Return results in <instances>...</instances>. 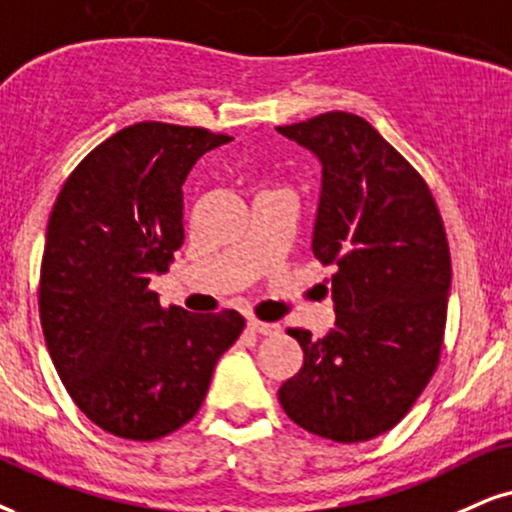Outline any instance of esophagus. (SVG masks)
<instances>
[{
	"label": "esophagus",
	"mask_w": 512,
	"mask_h": 512,
	"mask_svg": "<svg viewBox=\"0 0 512 512\" xmlns=\"http://www.w3.org/2000/svg\"><path fill=\"white\" fill-rule=\"evenodd\" d=\"M251 332H258V334H277L280 332V325L277 323H263V320L258 318H249V323H246Z\"/></svg>",
	"instance_id": "1"
}]
</instances>
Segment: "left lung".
<instances>
[{"label": "left lung", "mask_w": 512, "mask_h": 512, "mask_svg": "<svg viewBox=\"0 0 512 512\" xmlns=\"http://www.w3.org/2000/svg\"><path fill=\"white\" fill-rule=\"evenodd\" d=\"M277 132L323 163L313 254L332 275L334 330L277 391L296 425L353 444L391 430L432 380L444 346L451 254L430 187L365 118L327 111Z\"/></svg>", "instance_id": "obj_1"}]
</instances>
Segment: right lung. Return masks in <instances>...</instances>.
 Segmentation results:
<instances>
[{"instance_id":"1","label":"right lung","mask_w":512,"mask_h":512,"mask_svg":"<svg viewBox=\"0 0 512 512\" xmlns=\"http://www.w3.org/2000/svg\"><path fill=\"white\" fill-rule=\"evenodd\" d=\"M230 135L144 121L94 147L63 182L40 268V323L63 387L121 439L180 430L244 318L163 308L149 289L185 242L182 182Z\"/></svg>"}]
</instances>
